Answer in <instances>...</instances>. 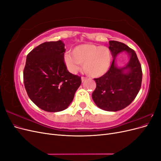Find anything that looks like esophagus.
I'll use <instances>...</instances> for the list:
<instances>
[{"instance_id": "obj_1", "label": "esophagus", "mask_w": 161, "mask_h": 161, "mask_svg": "<svg viewBox=\"0 0 161 161\" xmlns=\"http://www.w3.org/2000/svg\"><path fill=\"white\" fill-rule=\"evenodd\" d=\"M86 79H87V78H86V77H85V76H82V78H81V80H82V82H84L85 80H86Z\"/></svg>"}]
</instances>
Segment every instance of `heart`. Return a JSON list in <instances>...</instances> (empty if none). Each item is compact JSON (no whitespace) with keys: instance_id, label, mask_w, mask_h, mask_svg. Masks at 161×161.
<instances>
[{"instance_id":"heart-1","label":"heart","mask_w":161,"mask_h":161,"mask_svg":"<svg viewBox=\"0 0 161 161\" xmlns=\"http://www.w3.org/2000/svg\"><path fill=\"white\" fill-rule=\"evenodd\" d=\"M111 53L109 48L93 44L76 46L64 57V64L70 72L76 73L82 64V69L90 77L97 78L104 75L109 69Z\"/></svg>"}]
</instances>
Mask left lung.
Listing matches in <instances>:
<instances>
[{
	"label": "left lung",
	"mask_w": 161,
	"mask_h": 161,
	"mask_svg": "<svg viewBox=\"0 0 161 161\" xmlns=\"http://www.w3.org/2000/svg\"><path fill=\"white\" fill-rule=\"evenodd\" d=\"M109 49L114 58L113 62L104 75L94 79L97 86L92 98L101 109L117 111L128 106L137 96L142 85V71L135 51L125 43L109 41ZM123 51H127L130 55V62L123 69H118L114 63L115 56ZM125 69H128L129 72L124 73Z\"/></svg>",
	"instance_id": "1"
}]
</instances>
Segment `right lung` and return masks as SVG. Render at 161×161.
<instances>
[{
	"label": "right lung",
	"mask_w": 161,
	"mask_h": 161,
	"mask_svg": "<svg viewBox=\"0 0 161 161\" xmlns=\"http://www.w3.org/2000/svg\"><path fill=\"white\" fill-rule=\"evenodd\" d=\"M61 40L46 42L27 54L23 70L27 93L38 108L48 112L66 109L81 84V77L69 72Z\"/></svg>",
	"instance_id": "1"
}]
</instances>
